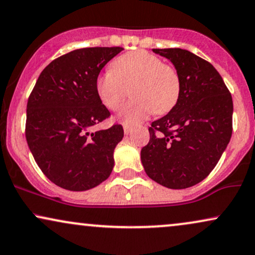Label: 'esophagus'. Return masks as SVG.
Returning a JSON list of instances; mask_svg holds the SVG:
<instances>
[{
  "label": "esophagus",
  "instance_id": "1",
  "mask_svg": "<svg viewBox=\"0 0 255 255\" xmlns=\"http://www.w3.org/2000/svg\"><path fill=\"white\" fill-rule=\"evenodd\" d=\"M133 128L131 127H128V125H124V133L125 134H130L131 132H132Z\"/></svg>",
  "mask_w": 255,
  "mask_h": 255
}]
</instances>
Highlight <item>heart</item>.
<instances>
[{"label":"heart","mask_w":255,"mask_h":255,"mask_svg":"<svg viewBox=\"0 0 255 255\" xmlns=\"http://www.w3.org/2000/svg\"><path fill=\"white\" fill-rule=\"evenodd\" d=\"M130 87L133 99L124 106L119 119L125 125H137L153 112L164 115L174 109L181 94V79L161 58L139 49L118 56L96 80L100 102L111 111L123 105Z\"/></svg>","instance_id":"heart-1"}]
</instances>
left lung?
<instances>
[{"label": "left lung", "mask_w": 255, "mask_h": 255, "mask_svg": "<svg viewBox=\"0 0 255 255\" xmlns=\"http://www.w3.org/2000/svg\"><path fill=\"white\" fill-rule=\"evenodd\" d=\"M152 51L174 64L181 94L168 115L151 123L140 159L151 180L184 189L203 181L227 147L233 131V100L210 62L181 48Z\"/></svg>", "instance_id": "left-lung-1"}]
</instances>
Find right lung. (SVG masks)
Listing matches in <instances>:
<instances>
[{
  "instance_id": "right-lung-1",
  "label": "right lung",
  "mask_w": 255,
  "mask_h": 255,
  "mask_svg": "<svg viewBox=\"0 0 255 255\" xmlns=\"http://www.w3.org/2000/svg\"><path fill=\"white\" fill-rule=\"evenodd\" d=\"M122 47H91L59 56L41 72L27 103L26 139L41 171L72 191L97 187L112 172L119 124L91 132L111 116L96 80Z\"/></svg>"
}]
</instances>
